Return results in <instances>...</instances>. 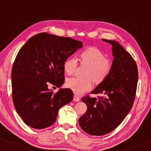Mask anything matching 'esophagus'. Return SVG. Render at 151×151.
<instances>
[{
  "label": "esophagus",
  "mask_w": 151,
  "mask_h": 151,
  "mask_svg": "<svg viewBox=\"0 0 151 151\" xmlns=\"http://www.w3.org/2000/svg\"><path fill=\"white\" fill-rule=\"evenodd\" d=\"M73 100H74V101L78 102V101H79V100H80V99H79V96H77V95H74V99H73Z\"/></svg>",
  "instance_id": "1"
}]
</instances>
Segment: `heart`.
<instances>
[{
    "label": "heart",
    "mask_w": 151,
    "mask_h": 151,
    "mask_svg": "<svg viewBox=\"0 0 151 151\" xmlns=\"http://www.w3.org/2000/svg\"><path fill=\"white\" fill-rule=\"evenodd\" d=\"M81 65H87L84 71L85 77H72L66 81V86L77 95H81L92 87V79L96 84L104 81L111 72L112 64L101 50L94 47L84 50L79 55ZM78 65L76 57L71 56L64 63L65 73L71 75L75 72Z\"/></svg>",
    "instance_id": "b5f03b06"
}]
</instances>
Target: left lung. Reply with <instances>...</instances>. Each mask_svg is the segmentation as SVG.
I'll list each match as a JSON object with an SVG mask.
<instances>
[{
    "label": "left lung",
    "instance_id": "8db88e82",
    "mask_svg": "<svg viewBox=\"0 0 151 151\" xmlns=\"http://www.w3.org/2000/svg\"><path fill=\"white\" fill-rule=\"evenodd\" d=\"M102 40L112 45L111 72L91 92L102 96L81 98L88 109L79 119L81 129L91 136L111 132L122 122L133 106L138 82V68L132 56L116 41Z\"/></svg>",
    "mask_w": 151,
    "mask_h": 151
}]
</instances>
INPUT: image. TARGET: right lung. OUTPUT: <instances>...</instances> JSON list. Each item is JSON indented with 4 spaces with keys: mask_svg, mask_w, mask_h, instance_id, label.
Returning a JSON list of instances; mask_svg holds the SVG:
<instances>
[{
    "mask_svg": "<svg viewBox=\"0 0 151 151\" xmlns=\"http://www.w3.org/2000/svg\"><path fill=\"white\" fill-rule=\"evenodd\" d=\"M82 46L72 38L41 32L20 48L12 68V94L15 110L27 126L49 127L59 109L72 101L70 89L54 93L48 85L60 87L64 84V63Z\"/></svg>",
    "mask_w": 151,
    "mask_h": 151,
    "instance_id": "obj_1",
    "label": "right lung"
}]
</instances>
